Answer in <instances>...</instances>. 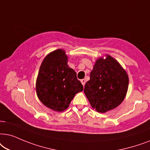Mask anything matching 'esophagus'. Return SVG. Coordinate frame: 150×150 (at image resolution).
Here are the masks:
<instances>
[{
	"instance_id": "34e87169",
	"label": "esophagus",
	"mask_w": 150,
	"mask_h": 150,
	"mask_svg": "<svg viewBox=\"0 0 150 150\" xmlns=\"http://www.w3.org/2000/svg\"><path fill=\"white\" fill-rule=\"evenodd\" d=\"M81 83H82L83 86H84L85 83H86V79H81Z\"/></svg>"
}]
</instances>
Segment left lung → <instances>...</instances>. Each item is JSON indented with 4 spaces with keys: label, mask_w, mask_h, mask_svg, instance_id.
I'll list each match as a JSON object with an SVG mask.
<instances>
[{
    "label": "left lung",
    "mask_w": 150,
    "mask_h": 150,
    "mask_svg": "<svg viewBox=\"0 0 150 150\" xmlns=\"http://www.w3.org/2000/svg\"><path fill=\"white\" fill-rule=\"evenodd\" d=\"M126 72L110 55L96 62L84 86V93L91 106L104 113L117 107L124 99L128 88Z\"/></svg>",
    "instance_id": "8db88e82"
}]
</instances>
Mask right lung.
I'll return each instance as SVG.
<instances>
[{
  "instance_id": "1",
  "label": "right lung",
  "mask_w": 150,
  "mask_h": 150,
  "mask_svg": "<svg viewBox=\"0 0 150 150\" xmlns=\"http://www.w3.org/2000/svg\"><path fill=\"white\" fill-rule=\"evenodd\" d=\"M63 50L49 53L40 68L36 81L38 97L42 103L55 111H63L75 94L83 91L76 72L69 67Z\"/></svg>"
}]
</instances>
